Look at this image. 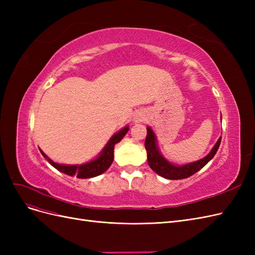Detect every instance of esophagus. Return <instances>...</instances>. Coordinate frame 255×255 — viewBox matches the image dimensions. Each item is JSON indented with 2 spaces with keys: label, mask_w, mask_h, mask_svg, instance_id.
<instances>
[{
  "label": "esophagus",
  "mask_w": 255,
  "mask_h": 255,
  "mask_svg": "<svg viewBox=\"0 0 255 255\" xmlns=\"http://www.w3.org/2000/svg\"><path fill=\"white\" fill-rule=\"evenodd\" d=\"M144 119H145L144 115H142V114H140V113L136 114L135 117H134V121H135V122H139V121H142V120H144Z\"/></svg>",
  "instance_id": "34e87169"
}]
</instances>
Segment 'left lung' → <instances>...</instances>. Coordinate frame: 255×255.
<instances>
[{"instance_id": "obj_1", "label": "left lung", "mask_w": 255, "mask_h": 255, "mask_svg": "<svg viewBox=\"0 0 255 255\" xmlns=\"http://www.w3.org/2000/svg\"><path fill=\"white\" fill-rule=\"evenodd\" d=\"M220 142L221 137L217 140V142H216L214 148L212 149L208 155H206L202 159L194 161V163H189L182 166L173 165L161 155V153L159 152L158 146L156 144V136L154 135V132L150 127L146 128L144 146L146 150V154H148V164L153 171H155L158 175L163 176L168 180H181L191 176L192 174L198 172L200 169H202L208 161L215 156L216 152L219 149Z\"/></svg>"}]
</instances>
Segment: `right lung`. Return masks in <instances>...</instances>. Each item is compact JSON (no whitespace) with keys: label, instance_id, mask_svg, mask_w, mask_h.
<instances>
[{"label":"right lung","instance_id":"obj_1","mask_svg":"<svg viewBox=\"0 0 255 255\" xmlns=\"http://www.w3.org/2000/svg\"><path fill=\"white\" fill-rule=\"evenodd\" d=\"M128 130V127H126L122 129H120L118 133H116L111 138L110 141L105 145L103 151L100 153V155L96 159L83 165H60L57 163H54V161L45 155L41 150L40 152L43 155V157L47 159L54 168H56L58 171L71 176L76 175V177H79V179H89V177H94V176L102 174L110 168V166L112 165L114 160L115 144L118 143L122 138L126 136Z\"/></svg>","mask_w":255,"mask_h":255}]
</instances>
